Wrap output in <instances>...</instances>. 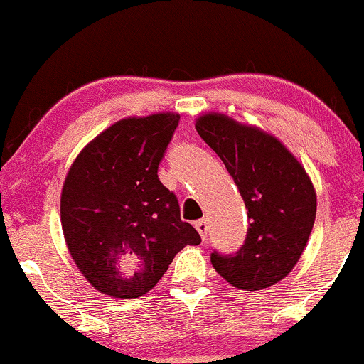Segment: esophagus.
I'll return each instance as SVG.
<instances>
[{"mask_svg": "<svg viewBox=\"0 0 364 364\" xmlns=\"http://www.w3.org/2000/svg\"><path fill=\"white\" fill-rule=\"evenodd\" d=\"M196 229H197V232L200 234V237H203V240H208V230H209L208 220L203 218V220H199V222H196Z\"/></svg>", "mask_w": 364, "mask_h": 364, "instance_id": "obj_1", "label": "esophagus"}]
</instances>
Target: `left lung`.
Returning <instances> with one entry per match:
<instances>
[{"mask_svg":"<svg viewBox=\"0 0 364 364\" xmlns=\"http://www.w3.org/2000/svg\"><path fill=\"white\" fill-rule=\"evenodd\" d=\"M196 130L232 176L250 220L241 250L211 253L213 267L241 291L278 284L294 269L314 229L317 196L310 176L259 127L208 112L196 121Z\"/></svg>","mask_w":364,"mask_h":364,"instance_id":"1","label":"left lung"}]
</instances>
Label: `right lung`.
I'll use <instances>...</instances> for the list:
<instances>
[{"label":"right lung","mask_w":364,"mask_h":364,"mask_svg":"<svg viewBox=\"0 0 364 364\" xmlns=\"http://www.w3.org/2000/svg\"><path fill=\"white\" fill-rule=\"evenodd\" d=\"M178 123L176 112L124 117L70 165L61 190L63 236L75 266L102 294L144 296L176 253L200 243L159 179Z\"/></svg>","instance_id":"add662e5"}]
</instances>
